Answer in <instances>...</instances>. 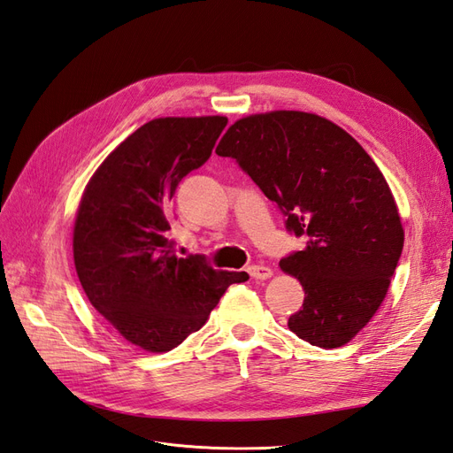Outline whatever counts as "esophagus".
<instances>
[{"label": "esophagus", "mask_w": 453, "mask_h": 453, "mask_svg": "<svg viewBox=\"0 0 453 453\" xmlns=\"http://www.w3.org/2000/svg\"><path fill=\"white\" fill-rule=\"evenodd\" d=\"M248 272H250V276L253 280H268V278H272V270L268 266H263V265H251L248 268Z\"/></svg>", "instance_id": "1"}]
</instances>
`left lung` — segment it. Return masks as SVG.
Returning a JSON list of instances; mask_svg holds the SVG:
<instances>
[{
  "label": "left lung",
  "mask_w": 453,
  "mask_h": 453,
  "mask_svg": "<svg viewBox=\"0 0 453 453\" xmlns=\"http://www.w3.org/2000/svg\"><path fill=\"white\" fill-rule=\"evenodd\" d=\"M215 153L236 158L278 203L285 228L308 240L280 260L306 295L287 325L311 346L348 344L386 298L404 243L399 210L374 160L346 130L304 111L243 117Z\"/></svg>",
  "instance_id": "obj_1"
}]
</instances>
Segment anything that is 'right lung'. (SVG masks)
<instances>
[{"label":"right lung","mask_w":453,"mask_h":453,"mask_svg":"<svg viewBox=\"0 0 453 453\" xmlns=\"http://www.w3.org/2000/svg\"><path fill=\"white\" fill-rule=\"evenodd\" d=\"M226 117H164L130 134L96 170L81 198L73 260L81 285L105 321L150 353L177 348L208 321L226 287L245 272L215 270L202 255L180 258L170 200L200 168Z\"/></svg>","instance_id":"1"}]
</instances>
